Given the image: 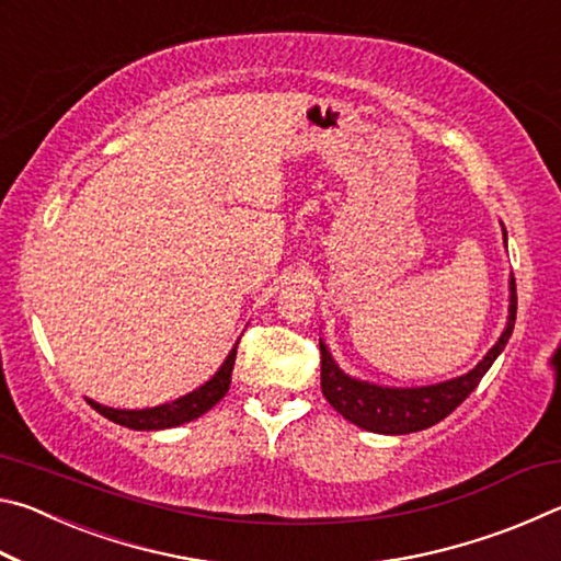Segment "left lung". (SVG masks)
<instances>
[{
	"mask_svg": "<svg viewBox=\"0 0 561 561\" xmlns=\"http://www.w3.org/2000/svg\"><path fill=\"white\" fill-rule=\"evenodd\" d=\"M512 297H510V321L507 329L502 331V336L495 346L488 351V356L472 368L470 374L453 381H445L438 386H425V388H381L374 383L354 381L346 374H341V368L334 364V358L327 351V346L319 341L321 351V391H324L327 401L331 403L336 413H341L358 428L371 431V433H386V435H403L425 431L431 425L440 423L443 417H448L455 408H458L465 398H468L482 376L490 371V366L495 364L500 351L505 348L507 339L515 329L517 317V284L515 279L510 282Z\"/></svg>",
	"mask_w": 561,
	"mask_h": 561,
	"instance_id": "1",
	"label": "left lung"
}]
</instances>
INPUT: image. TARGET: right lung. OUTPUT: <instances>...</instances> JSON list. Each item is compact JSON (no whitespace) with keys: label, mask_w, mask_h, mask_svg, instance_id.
<instances>
[{"label":"right lung","mask_w":561,"mask_h":561,"mask_svg":"<svg viewBox=\"0 0 561 561\" xmlns=\"http://www.w3.org/2000/svg\"><path fill=\"white\" fill-rule=\"evenodd\" d=\"M234 358H237V346L230 351V356H227L222 368L210 378V381H207L203 388H197V391L178 398L173 403L146 408V411H116V408H106L93 401H89V405L96 408V411L103 417H108V421L126 425V428H133V431L175 428V425L195 421V417H201L203 413L210 411L215 403L222 401V396L230 391Z\"/></svg>","instance_id":"obj_1"}]
</instances>
